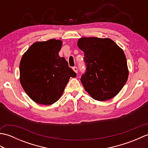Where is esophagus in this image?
I'll use <instances>...</instances> for the list:
<instances>
[{
	"label": "esophagus",
	"instance_id": "obj_1",
	"mask_svg": "<svg viewBox=\"0 0 148 148\" xmlns=\"http://www.w3.org/2000/svg\"><path fill=\"white\" fill-rule=\"evenodd\" d=\"M72 69H73L74 71L76 72V73H77V67H74L73 68H72Z\"/></svg>",
	"mask_w": 148,
	"mask_h": 148
}]
</instances>
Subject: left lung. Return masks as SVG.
I'll list each match as a JSON object with an SVG mask.
<instances>
[{
  "label": "left lung",
  "instance_id": "left-lung-1",
  "mask_svg": "<svg viewBox=\"0 0 148 148\" xmlns=\"http://www.w3.org/2000/svg\"><path fill=\"white\" fill-rule=\"evenodd\" d=\"M77 46L84 52L86 72L81 81L93 99L105 101L115 97L128 77L127 58L121 48L109 38L82 37Z\"/></svg>",
  "mask_w": 148,
  "mask_h": 148
}]
</instances>
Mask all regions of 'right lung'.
<instances>
[{"label":"right lung","mask_w":148,"mask_h":148,"mask_svg":"<svg viewBox=\"0 0 148 148\" xmlns=\"http://www.w3.org/2000/svg\"><path fill=\"white\" fill-rule=\"evenodd\" d=\"M60 40L34 43L22 56L20 81L25 92L34 102L51 105L60 98L70 77L76 73L60 57Z\"/></svg>","instance_id":"right-lung-1"}]
</instances>
